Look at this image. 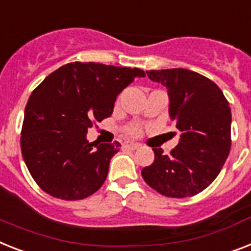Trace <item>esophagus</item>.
<instances>
[{
  "mask_svg": "<svg viewBox=\"0 0 251 251\" xmlns=\"http://www.w3.org/2000/svg\"><path fill=\"white\" fill-rule=\"evenodd\" d=\"M139 144L132 143V142H124L122 143V148H125V150H130V151H135L139 148Z\"/></svg>",
  "mask_w": 251,
  "mask_h": 251,
  "instance_id": "34e87169",
  "label": "esophagus"
}]
</instances>
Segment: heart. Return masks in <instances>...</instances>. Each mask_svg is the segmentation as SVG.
<instances>
[{
    "label": "heart",
    "instance_id": "1",
    "mask_svg": "<svg viewBox=\"0 0 251 251\" xmlns=\"http://www.w3.org/2000/svg\"><path fill=\"white\" fill-rule=\"evenodd\" d=\"M126 134L130 136H139L142 134V127L138 125H131L126 129Z\"/></svg>",
    "mask_w": 251,
    "mask_h": 251
}]
</instances>
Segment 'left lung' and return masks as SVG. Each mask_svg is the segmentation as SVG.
Segmentation results:
<instances>
[{"mask_svg":"<svg viewBox=\"0 0 251 251\" xmlns=\"http://www.w3.org/2000/svg\"><path fill=\"white\" fill-rule=\"evenodd\" d=\"M147 75L168 89L170 119L182 135L169 154L153 148L154 161L142 170V176L166 197L195 196L214 182L231 151L229 103L217 83L189 69Z\"/></svg>","mask_w":251,"mask_h":251,"instance_id":"left-lung-1","label":"left lung"}]
</instances>
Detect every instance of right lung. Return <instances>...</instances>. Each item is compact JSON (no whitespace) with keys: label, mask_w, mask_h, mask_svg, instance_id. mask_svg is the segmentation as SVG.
<instances>
[{"label":"right lung","mask_w":251,"mask_h":251,"mask_svg":"<svg viewBox=\"0 0 251 251\" xmlns=\"http://www.w3.org/2000/svg\"><path fill=\"white\" fill-rule=\"evenodd\" d=\"M146 73L139 68L73 62L50 73L30 94L20 148L32 178L50 196L76 201L107 178L120 143H89L87 130L113 112L117 95Z\"/></svg>","instance_id":"obj_1"}]
</instances>
